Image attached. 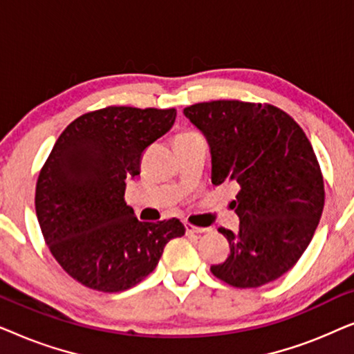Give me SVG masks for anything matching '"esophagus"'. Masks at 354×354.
Segmentation results:
<instances>
[{"label": "esophagus", "mask_w": 354, "mask_h": 354, "mask_svg": "<svg viewBox=\"0 0 354 354\" xmlns=\"http://www.w3.org/2000/svg\"><path fill=\"white\" fill-rule=\"evenodd\" d=\"M185 230L187 234H205V232H209V229H206V227H195L188 224V222H185Z\"/></svg>", "instance_id": "esophagus-1"}]
</instances>
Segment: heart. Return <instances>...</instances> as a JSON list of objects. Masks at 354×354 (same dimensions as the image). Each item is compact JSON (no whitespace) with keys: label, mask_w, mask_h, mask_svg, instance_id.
<instances>
[{"label":"heart","mask_w":354,"mask_h":354,"mask_svg":"<svg viewBox=\"0 0 354 354\" xmlns=\"http://www.w3.org/2000/svg\"><path fill=\"white\" fill-rule=\"evenodd\" d=\"M182 135H196L195 132H187V133H182Z\"/></svg>","instance_id":"heart-1"}]
</instances>
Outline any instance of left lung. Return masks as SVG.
I'll return each mask as SVG.
<instances>
[{
    "mask_svg": "<svg viewBox=\"0 0 354 354\" xmlns=\"http://www.w3.org/2000/svg\"><path fill=\"white\" fill-rule=\"evenodd\" d=\"M211 148V180L232 183L239 232L217 279L256 288L282 277L308 248L324 209V180L303 129L272 104L219 100L183 109Z\"/></svg>",
    "mask_w": 354,
    "mask_h": 354,
    "instance_id": "1",
    "label": "left lung"
}]
</instances>
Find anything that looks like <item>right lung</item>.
<instances>
[{
	"label": "right lung",
	"mask_w": 354,
	"mask_h": 354,
	"mask_svg": "<svg viewBox=\"0 0 354 354\" xmlns=\"http://www.w3.org/2000/svg\"><path fill=\"white\" fill-rule=\"evenodd\" d=\"M176 109L129 106L86 113L67 125L37 180L41 234L62 269L85 287L124 292L149 275L178 219L142 222L124 201L125 182L140 174L142 154L167 133Z\"/></svg>",
	"instance_id": "right-lung-1"
}]
</instances>
